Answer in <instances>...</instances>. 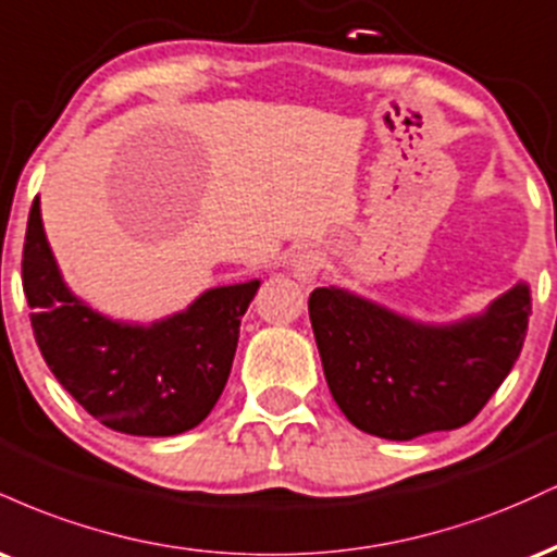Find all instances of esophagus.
I'll return each mask as SVG.
<instances>
[{"instance_id":"esophagus-1","label":"esophagus","mask_w":557,"mask_h":557,"mask_svg":"<svg viewBox=\"0 0 557 557\" xmlns=\"http://www.w3.org/2000/svg\"><path fill=\"white\" fill-rule=\"evenodd\" d=\"M287 270L293 272V277L300 280V283H311L317 277L319 270H322V257L314 248H298V251L290 253L287 259Z\"/></svg>"}]
</instances>
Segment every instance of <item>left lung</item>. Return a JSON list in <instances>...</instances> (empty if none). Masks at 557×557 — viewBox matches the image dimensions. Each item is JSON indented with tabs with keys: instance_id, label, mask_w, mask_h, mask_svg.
<instances>
[{
	"instance_id": "left-lung-1",
	"label": "left lung",
	"mask_w": 557,
	"mask_h": 557,
	"mask_svg": "<svg viewBox=\"0 0 557 557\" xmlns=\"http://www.w3.org/2000/svg\"><path fill=\"white\" fill-rule=\"evenodd\" d=\"M309 317L332 398L354 426L385 440L458 430L513 369L532 298L519 283L479 317L421 324L343 287H317Z\"/></svg>"
}]
</instances>
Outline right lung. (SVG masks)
Masks as SVG:
<instances>
[{"instance_id":"add662e5","label":"right lung","mask_w":557,"mask_h":557,"mask_svg":"<svg viewBox=\"0 0 557 557\" xmlns=\"http://www.w3.org/2000/svg\"><path fill=\"white\" fill-rule=\"evenodd\" d=\"M23 290L44 361L94 419L114 432L172 437L201 424L220 400L259 280L212 287L149 327L112 322L62 283L36 196L23 243Z\"/></svg>"}]
</instances>
